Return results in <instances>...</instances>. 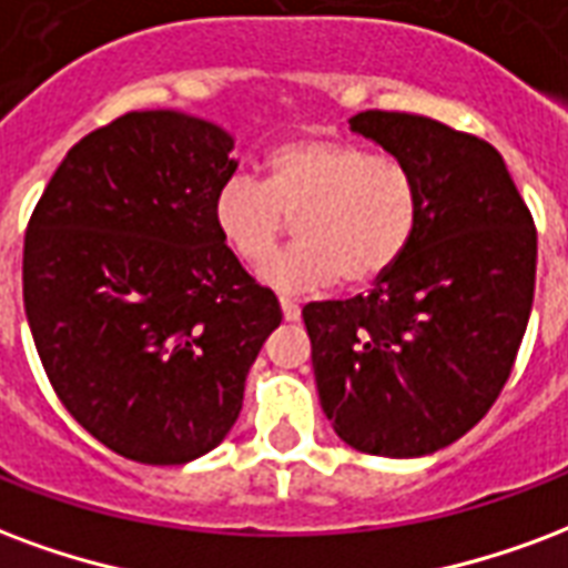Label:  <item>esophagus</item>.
Segmentation results:
<instances>
[{"mask_svg":"<svg viewBox=\"0 0 568 568\" xmlns=\"http://www.w3.org/2000/svg\"><path fill=\"white\" fill-rule=\"evenodd\" d=\"M280 310H283L285 322H297L301 318V306L292 297H280Z\"/></svg>","mask_w":568,"mask_h":568,"instance_id":"esophagus-1","label":"esophagus"}]
</instances>
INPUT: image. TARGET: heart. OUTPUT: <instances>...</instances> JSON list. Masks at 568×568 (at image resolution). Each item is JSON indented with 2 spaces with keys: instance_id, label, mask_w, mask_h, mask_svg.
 Listing matches in <instances>:
<instances>
[{
  "instance_id": "obj_1",
  "label": "heart",
  "mask_w": 568,
  "mask_h": 568,
  "mask_svg": "<svg viewBox=\"0 0 568 568\" xmlns=\"http://www.w3.org/2000/svg\"><path fill=\"white\" fill-rule=\"evenodd\" d=\"M298 220L295 251L264 267L280 292H313L343 283H376L400 262L422 220L415 171L394 155L327 134H306L276 146L264 183L237 174L213 199L216 231L250 267L270 262Z\"/></svg>"
}]
</instances>
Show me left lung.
I'll return each instance as SVG.
<instances>
[{
    "label": "left lung",
    "instance_id": "1",
    "mask_svg": "<svg viewBox=\"0 0 568 568\" xmlns=\"http://www.w3.org/2000/svg\"><path fill=\"white\" fill-rule=\"evenodd\" d=\"M352 129L413 168L422 220L367 295L304 306L318 400L364 455H434L485 418L511 376L536 225L503 155L476 134L400 111H364Z\"/></svg>",
    "mask_w": 568,
    "mask_h": 568
}]
</instances>
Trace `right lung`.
<instances>
[{
	"mask_svg": "<svg viewBox=\"0 0 568 568\" xmlns=\"http://www.w3.org/2000/svg\"><path fill=\"white\" fill-rule=\"evenodd\" d=\"M229 132L178 111H132L62 159L23 241L38 358L87 434L138 464L207 455L280 304L213 222L237 162Z\"/></svg>",
	"mask_w": 568,
	"mask_h": 568,
	"instance_id": "right-lung-1",
	"label": "right lung"
}]
</instances>
